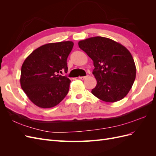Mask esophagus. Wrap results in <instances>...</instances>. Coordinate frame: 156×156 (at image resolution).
Returning a JSON list of instances; mask_svg holds the SVG:
<instances>
[{"instance_id": "obj_1", "label": "esophagus", "mask_w": 156, "mask_h": 156, "mask_svg": "<svg viewBox=\"0 0 156 156\" xmlns=\"http://www.w3.org/2000/svg\"><path fill=\"white\" fill-rule=\"evenodd\" d=\"M88 77V75H87V76H83V77H79V78L80 79H82V80H84V79H87V77Z\"/></svg>"}]
</instances>
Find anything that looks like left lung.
I'll return each instance as SVG.
<instances>
[{
  "label": "left lung",
  "mask_w": 156,
  "mask_h": 156,
  "mask_svg": "<svg viewBox=\"0 0 156 156\" xmlns=\"http://www.w3.org/2000/svg\"><path fill=\"white\" fill-rule=\"evenodd\" d=\"M94 62L92 73L97 84L92 94L106 102L123 99L131 88L136 67L130 52L124 46L107 37L96 36L78 43Z\"/></svg>",
  "instance_id": "8db88e82"
}]
</instances>
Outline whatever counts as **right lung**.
<instances>
[{"instance_id":"right-lung-1","label":"right lung","mask_w":156,"mask_h":156,"mask_svg":"<svg viewBox=\"0 0 156 156\" xmlns=\"http://www.w3.org/2000/svg\"><path fill=\"white\" fill-rule=\"evenodd\" d=\"M73 47L70 41L48 44L32 51L25 60L21 86L34 105L53 107L67 95L71 81L58 73L62 70L68 72L67 58Z\"/></svg>"}]
</instances>
